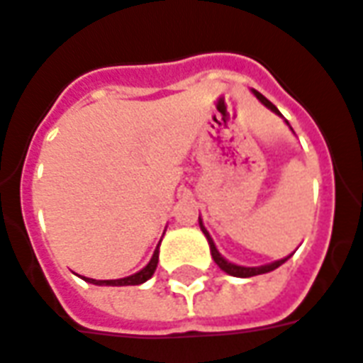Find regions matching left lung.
Returning a JSON list of instances; mask_svg holds the SVG:
<instances>
[{"mask_svg": "<svg viewBox=\"0 0 363 363\" xmlns=\"http://www.w3.org/2000/svg\"><path fill=\"white\" fill-rule=\"evenodd\" d=\"M254 94H256V98L259 99V101H262V104H264L265 107H269L271 111H275V113H279L277 107L273 106V104H271L269 99L265 98V96H262V94L256 92V90H254ZM279 115H281V113H279ZM200 227H202L203 235H206V238H208L209 250H211V257H213V262H216V264L219 265V267H221L223 271H225V273H229V275H233V277H254V275H264V273H269V271L277 269L279 265H283L284 262H286V259L291 257V256L284 257V259L273 262V264H269V265H262V267H242V265L230 264V262H227V259H225V257H223L221 254L217 252L216 244H213V240H211V236H209V233H208V230H206V227H203V225H202V221H200Z\"/></svg>", "mask_w": 363, "mask_h": 363, "instance_id": "obj_1", "label": "left lung"}]
</instances>
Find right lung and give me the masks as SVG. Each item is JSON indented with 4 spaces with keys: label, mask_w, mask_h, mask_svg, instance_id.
I'll return each mask as SVG.
<instances>
[{
    "label": "right lung",
    "mask_w": 363,
    "mask_h": 363,
    "mask_svg": "<svg viewBox=\"0 0 363 363\" xmlns=\"http://www.w3.org/2000/svg\"><path fill=\"white\" fill-rule=\"evenodd\" d=\"M157 259H160V252L155 250L154 256H152V259H150V264H147L142 271H138V273L130 275V277L117 279V281H96V279L84 277V281H88V283H92V284H107V286H127V284H142V283H146L147 279L154 275L155 267H157Z\"/></svg>",
    "instance_id": "add662e5"
}]
</instances>
